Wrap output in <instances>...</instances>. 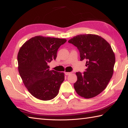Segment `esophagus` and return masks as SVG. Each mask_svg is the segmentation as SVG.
Wrapping results in <instances>:
<instances>
[{"label":"esophagus","mask_w":128,"mask_h":128,"mask_svg":"<svg viewBox=\"0 0 128 128\" xmlns=\"http://www.w3.org/2000/svg\"><path fill=\"white\" fill-rule=\"evenodd\" d=\"M70 74H72L71 72H65V74L66 75V76H68V75Z\"/></svg>","instance_id":"obj_1"}]
</instances>
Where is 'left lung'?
Listing matches in <instances>:
<instances>
[{
    "label": "left lung",
    "mask_w": 128,
    "mask_h": 128,
    "mask_svg": "<svg viewBox=\"0 0 128 128\" xmlns=\"http://www.w3.org/2000/svg\"><path fill=\"white\" fill-rule=\"evenodd\" d=\"M68 42L79 49L80 61L86 60V72H76L74 84L76 93L86 99L99 95L106 88L114 72L116 57L110 45L96 34H80Z\"/></svg>",
    "instance_id": "left-lung-1"
}]
</instances>
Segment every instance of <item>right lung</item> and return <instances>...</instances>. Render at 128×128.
Segmentation results:
<instances>
[{
  "label": "right lung",
  "instance_id": "1",
  "mask_svg": "<svg viewBox=\"0 0 128 128\" xmlns=\"http://www.w3.org/2000/svg\"><path fill=\"white\" fill-rule=\"evenodd\" d=\"M66 39L36 36L20 47L18 70L22 82L32 96L42 100L54 98L64 80V73L50 70L48 63L56 59L57 51Z\"/></svg>",
  "mask_w": 128,
  "mask_h": 128
}]
</instances>
